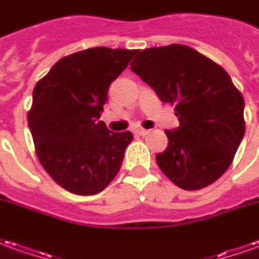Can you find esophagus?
Wrapping results in <instances>:
<instances>
[{
	"label": "esophagus",
	"mask_w": 259,
	"mask_h": 259,
	"mask_svg": "<svg viewBox=\"0 0 259 259\" xmlns=\"http://www.w3.org/2000/svg\"><path fill=\"white\" fill-rule=\"evenodd\" d=\"M148 132H150V130H146V129H137V130H135L136 135H139V136L148 135Z\"/></svg>",
	"instance_id": "1"
}]
</instances>
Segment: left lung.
I'll list each match as a JSON object with an SVG mask.
<instances>
[{
	"label": "left lung",
	"instance_id": "1",
	"mask_svg": "<svg viewBox=\"0 0 259 259\" xmlns=\"http://www.w3.org/2000/svg\"><path fill=\"white\" fill-rule=\"evenodd\" d=\"M130 70L175 106L180 126L165 130L168 146L155 155L164 175L185 191L218 181L245 133L244 98L227 71L184 45L137 52Z\"/></svg>",
	"mask_w": 259,
	"mask_h": 259
}]
</instances>
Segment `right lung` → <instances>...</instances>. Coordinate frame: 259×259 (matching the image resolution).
Here are the masks:
<instances>
[{
	"instance_id": "obj_1",
	"label": "right lung",
	"mask_w": 259,
	"mask_h": 259,
	"mask_svg": "<svg viewBox=\"0 0 259 259\" xmlns=\"http://www.w3.org/2000/svg\"><path fill=\"white\" fill-rule=\"evenodd\" d=\"M136 50L92 48L57 61L33 90L28 124L36 155L61 188L75 195H95L120 169L127 132L112 133L98 120L113 79Z\"/></svg>"
}]
</instances>
